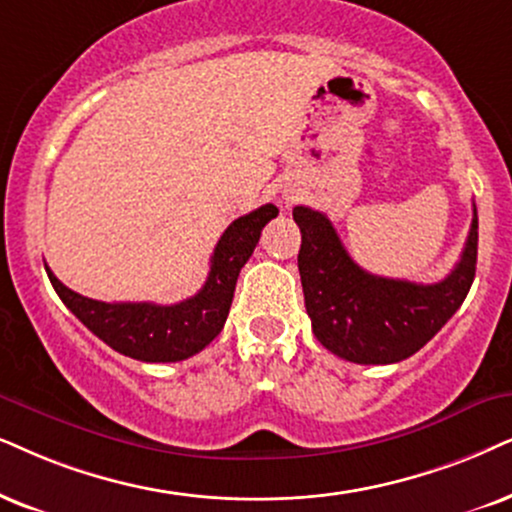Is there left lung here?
<instances>
[{"label": "left lung", "instance_id": "obj_1", "mask_svg": "<svg viewBox=\"0 0 512 512\" xmlns=\"http://www.w3.org/2000/svg\"><path fill=\"white\" fill-rule=\"evenodd\" d=\"M297 255L304 307L316 340L354 364H397L435 338L472 286L477 267V208L463 255L439 283H411L368 274L347 255L323 212L297 205Z\"/></svg>", "mask_w": 512, "mask_h": 512}]
</instances>
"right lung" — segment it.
<instances>
[{
	"label": "right lung",
	"mask_w": 512,
	"mask_h": 512,
	"mask_svg": "<svg viewBox=\"0 0 512 512\" xmlns=\"http://www.w3.org/2000/svg\"><path fill=\"white\" fill-rule=\"evenodd\" d=\"M276 215V205L267 203L229 224L212 252L205 286L177 304L99 302L63 286L51 269L47 274L63 304L108 347L146 364H170L198 354L222 331L238 274L260 241L264 224Z\"/></svg>",
	"instance_id": "add662e5"
}]
</instances>
